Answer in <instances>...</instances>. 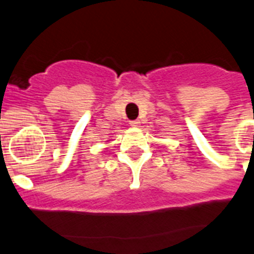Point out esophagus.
<instances>
[{
  "label": "esophagus",
  "instance_id": "1",
  "mask_svg": "<svg viewBox=\"0 0 254 254\" xmlns=\"http://www.w3.org/2000/svg\"><path fill=\"white\" fill-rule=\"evenodd\" d=\"M130 127H137L138 125H140V122H138V120H130Z\"/></svg>",
  "mask_w": 254,
  "mask_h": 254
}]
</instances>
